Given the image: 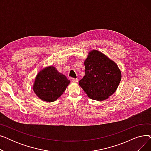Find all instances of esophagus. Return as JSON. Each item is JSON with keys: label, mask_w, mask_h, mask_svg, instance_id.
Returning <instances> with one entry per match:
<instances>
[{"label": "esophagus", "mask_w": 151, "mask_h": 151, "mask_svg": "<svg viewBox=\"0 0 151 151\" xmlns=\"http://www.w3.org/2000/svg\"><path fill=\"white\" fill-rule=\"evenodd\" d=\"M78 79H75V78H73V79H72V81L73 82V83H77L78 82Z\"/></svg>", "instance_id": "1"}]
</instances>
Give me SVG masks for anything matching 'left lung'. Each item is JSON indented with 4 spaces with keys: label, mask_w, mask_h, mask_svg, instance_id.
<instances>
[{
    "label": "left lung",
    "mask_w": 151,
    "mask_h": 151,
    "mask_svg": "<svg viewBox=\"0 0 151 151\" xmlns=\"http://www.w3.org/2000/svg\"><path fill=\"white\" fill-rule=\"evenodd\" d=\"M84 76L79 81L87 96L102 101L116 92L121 80V71L116 63L104 53L91 50L84 62Z\"/></svg>",
    "instance_id": "obj_1"
}]
</instances>
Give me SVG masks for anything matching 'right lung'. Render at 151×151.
Here are the masks:
<instances>
[{
	"label": "right lung",
	"mask_w": 151,
	"mask_h": 151,
	"mask_svg": "<svg viewBox=\"0 0 151 151\" xmlns=\"http://www.w3.org/2000/svg\"><path fill=\"white\" fill-rule=\"evenodd\" d=\"M70 82L67 77L59 73L55 67L47 66L37 75L33 90L40 99L46 102H52L64 92Z\"/></svg>",
	"instance_id": "1"
}]
</instances>
